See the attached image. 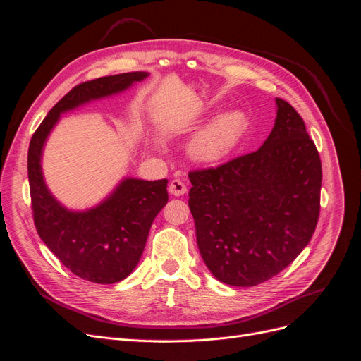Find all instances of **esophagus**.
Here are the masks:
<instances>
[{"label": "esophagus", "mask_w": 361, "mask_h": 361, "mask_svg": "<svg viewBox=\"0 0 361 361\" xmlns=\"http://www.w3.org/2000/svg\"><path fill=\"white\" fill-rule=\"evenodd\" d=\"M169 191L174 197H179V195H183L187 192V187H185V183L180 179H173L169 185Z\"/></svg>", "instance_id": "1"}]
</instances>
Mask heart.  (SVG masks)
Wrapping results in <instances>:
<instances>
[{
  "instance_id": "obj_1",
  "label": "heart",
  "mask_w": 361,
  "mask_h": 361,
  "mask_svg": "<svg viewBox=\"0 0 361 361\" xmlns=\"http://www.w3.org/2000/svg\"><path fill=\"white\" fill-rule=\"evenodd\" d=\"M247 126L248 117L243 110H228L216 116L191 140V157L200 162L223 159L238 145Z\"/></svg>"
}]
</instances>
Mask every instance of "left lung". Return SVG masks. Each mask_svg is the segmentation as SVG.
<instances>
[{"label":"left lung","mask_w":361,"mask_h":361,"mask_svg":"<svg viewBox=\"0 0 361 361\" xmlns=\"http://www.w3.org/2000/svg\"><path fill=\"white\" fill-rule=\"evenodd\" d=\"M256 152L190 171V209L202 259L216 280L248 288L277 276L309 244L321 209V158L304 120L276 99Z\"/></svg>","instance_id":"obj_1"}]
</instances>
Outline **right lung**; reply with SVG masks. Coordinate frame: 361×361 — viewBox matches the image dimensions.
<instances>
[{
  "mask_svg": "<svg viewBox=\"0 0 361 361\" xmlns=\"http://www.w3.org/2000/svg\"><path fill=\"white\" fill-rule=\"evenodd\" d=\"M147 75L118 73L73 87L43 118L28 147L32 218L40 239L75 276L101 285L126 279L137 267L152 223L169 200V180L126 178L92 209L69 211L47 187L42 173V152L61 113L125 92Z\"/></svg>",
  "mask_w": 361,
  "mask_h": 361,
  "instance_id": "1",
  "label": "right lung"
}]
</instances>
